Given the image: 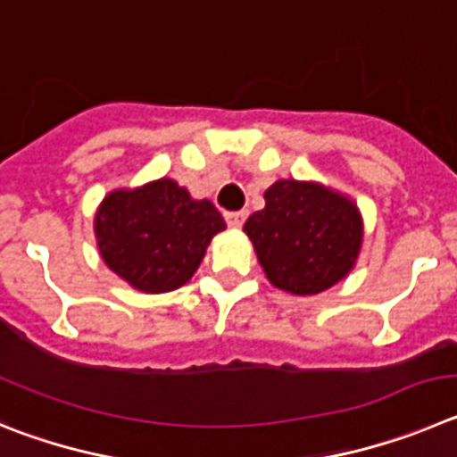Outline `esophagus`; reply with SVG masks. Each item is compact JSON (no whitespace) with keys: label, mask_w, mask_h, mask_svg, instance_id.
I'll use <instances>...</instances> for the list:
<instances>
[{"label":"esophagus","mask_w":457,"mask_h":457,"mask_svg":"<svg viewBox=\"0 0 457 457\" xmlns=\"http://www.w3.org/2000/svg\"><path fill=\"white\" fill-rule=\"evenodd\" d=\"M245 216H248V213H245V212H228V213H225V220H228L229 228L238 229V228H241V225H244Z\"/></svg>","instance_id":"esophagus-1"}]
</instances>
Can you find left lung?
Segmentation results:
<instances>
[{
    "mask_svg": "<svg viewBox=\"0 0 457 457\" xmlns=\"http://www.w3.org/2000/svg\"><path fill=\"white\" fill-rule=\"evenodd\" d=\"M266 207L244 225L273 287L314 295L346 278L360 257L364 220L348 195L319 182L278 179Z\"/></svg>",
    "mask_w": 457,
    "mask_h": 457,
    "instance_id": "obj_1",
    "label": "left lung"
}]
</instances>
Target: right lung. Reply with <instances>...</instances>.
I'll return each mask as SVG.
<instances>
[{"instance_id": "1", "label": "right lung", "mask_w": 457, "mask_h": 457, "mask_svg": "<svg viewBox=\"0 0 457 457\" xmlns=\"http://www.w3.org/2000/svg\"><path fill=\"white\" fill-rule=\"evenodd\" d=\"M104 264L143 294L187 285L212 238L225 229L209 200L191 198L175 179L106 193L93 220Z\"/></svg>"}]
</instances>
